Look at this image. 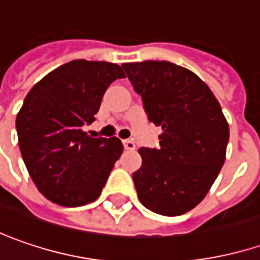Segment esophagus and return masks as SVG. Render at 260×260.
Masks as SVG:
<instances>
[{
	"label": "esophagus",
	"instance_id": "esophagus-1",
	"mask_svg": "<svg viewBox=\"0 0 260 260\" xmlns=\"http://www.w3.org/2000/svg\"><path fill=\"white\" fill-rule=\"evenodd\" d=\"M123 147L126 150H135V143L132 140H123Z\"/></svg>",
	"mask_w": 260,
	"mask_h": 260
}]
</instances>
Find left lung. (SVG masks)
I'll return each mask as SVG.
<instances>
[{
  "instance_id": "left-lung-1",
  "label": "left lung",
  "mask_w": 260,
  "mask_h": 260,
  "mask_svg": "<svg viewBox=\"0 0 260 260\" xmlns=\"http://www.w3.org/2000/svg\"><path fill=\"white\" fill-rule=\"evenodd\" d=\"M148 120L160 126V147H141L132 174L140 202L178 216L197 206L225 161L230 128L213 92L196 73L171 61L125 63Z\"/></svg>"
}]
</instances>
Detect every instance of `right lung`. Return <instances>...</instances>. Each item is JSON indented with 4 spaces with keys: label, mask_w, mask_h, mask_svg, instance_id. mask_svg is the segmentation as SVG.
<instances>
[{
    "label": "right lung",
    "mask_w": 260,
    "mask_h": 260,
    "mask_svg": "<svg viewBox=\"0 0 260 260\" xmlns=\"http://www.w3.org/2000/svg\"><path fill=\"white\" fill-rule=\"evenodd\" d=\"M125 78L119 64L73 60L29 91L16 119L19 147L41 194L61 206L99 199L123 151L119 138H92L82 131L97 115L109 85Z\"/></svg>",
    "instance_id": "add662e5"
}]
</instances>
